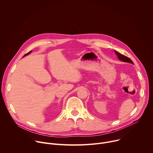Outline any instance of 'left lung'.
Returning a JSON list of instances; mask_svg holds the SVG:
<instances>
[{"label": "left lung", "mask_w": 153, "mask_h": 153, "mask_svg": "<svg viewBox=\"0 0 153 153\" xmlns=\"http://www.w3.org/2000/svg\"><path fill=\"white\" fill-rule=\"evenodd\" d=\"M114 52H115L117 56V57H118V58H119V59L120 60L123 61V62H128V63H131L133 64V61H132L131 60L129 57H126V56H124V55H123V54L119 53V52H117V51H115V50H114Z\"/></svg>", "instance_id": "left-lung-1"}]
</instances>
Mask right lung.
<instances>
[{
  "label": "right lung",
  "mask_w": 153,
  "mask_h": 153,
  "mask_svg": "<svg viewBox=\"0 0 153 153\" xmlns=\"http://www.w3.org/2000/svg\"><path fill=\"white\" fill-rule=\"evenodd\" d=\"M31 51H30V52H29V53H27V54H25V55H24V56H27V55H28V54H30V53H31Z\"/></svg>",
  "instance_id": "right-lung-1"
}]
</instances>
